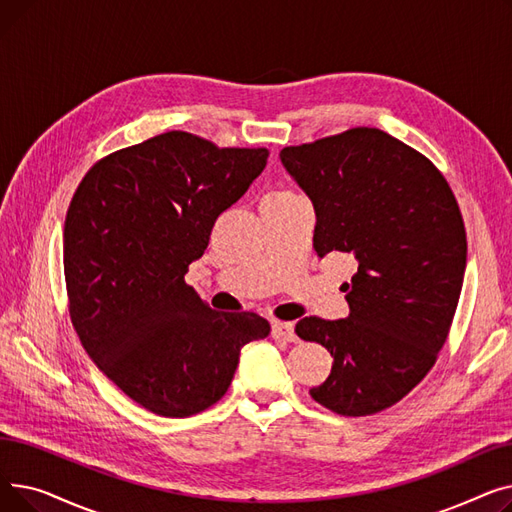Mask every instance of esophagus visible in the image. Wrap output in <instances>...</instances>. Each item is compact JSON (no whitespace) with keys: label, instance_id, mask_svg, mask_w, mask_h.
<instances>
[{"label":"esophagus","instance_id":"1","mask_svg":"<svg viewBox=\"0 0 512 512\" xmlns=\"http://www.w3.org/2000/svg\"><path fill=\"white\" fill-rule=\"evenodd\" d=\"M272 336L282 338L286 342H297L299 336L294 334V326L288 324V321H274L272 324Z\"/></svg>","mask_w":512,"mask_h":512}]
</instances>
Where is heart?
<instances>
[{
	"label": "heart",
	"instance_id": "1",
	"mask_svg": "<svg viewBox=\"0 0 512 512\" xmlns=\"http://www.w3.org/2000/svg\"><path fill=\"white\" fill-rule=\"evenodd\" d=\"M284 193H288V191H274L272 195H284Z\"/></svg>",
	"mask_w": 512,
	"mask_h": 512
}]
</instances>
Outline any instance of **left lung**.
<instances>
[{"label":"left lung","mask_w":512,"mask_h":512,"mask_svg":"<svg viewBox=\"0 0 512 512\" xmlns=\"http://www.w3.org/2000/svg\"><path fill=\"white\" fill-rule=\"evenodd\" d=\"M315 207L313 249L353 253L344 319L303 317L294 332L334 357L309 394L344 417L380 413L434 367L459 305L467 234L459 203L425 155L380 128L284 147Z\"/></svg>","instance_id":"1"}]
</instances>
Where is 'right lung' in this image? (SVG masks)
Segmentation results:
<instances>
[{"label": "right lung", "mask_w": 512, "mask_h": 512, "mask_svg": "<svg viewBox=\"0 0 512 512\" xmlns=\"http://www.w3.org/2000/svg\"><path fill=\"white\" fill-rule=\"evenodd\" d=\"M267 155L172 130L99 159L70 201L72 326L105 378L155 415L215 405L240 348L270 334L261 315L213 311L184 282L218 215L247 193Z\"/></svg>", "instance_id": "add662e5"}]
</instances>
